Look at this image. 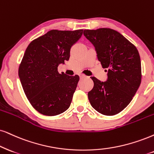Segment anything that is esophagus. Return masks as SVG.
Segmentation results:
<instances>
[{"label":"esophagus","instance_id":"1","mask_svg":"<svg viewBox=\"0 0 154 154\" xmlns=\"http://www.w3.org/2000/svg\"><path fill=\"white\" fill-rule=\"evenodd\" d=\"M79 77H80V79H83L85 77H86V75H83V74H79Z\"/></svg>","mask_w":154,"mask_h":154}]
</instances>
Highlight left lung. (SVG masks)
<instances>
[{
    "instance_id": "obj_1",
    "label": "left lung",
    "mask_w": 154,
    "mask_h": 154,
    "mask_svg": "<svg viewBox=\"0 0 154 154\" xmlns=\"http://www.w3.org/2000/svg\"><path fill=\"white\" fill-rule=\"evenodd\" d=\"M83 34L94 45L102 67L108 68L105 82L91 77L94 87L88 92L89 101L102 114L115 115L129 105L140 86L139 53L133 44L112 29L85 30Z\"/></svg>"
}]
</instances>
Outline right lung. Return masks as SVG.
<instances>
[{
	"mask_svg": "<svg viewBox=\"0 0 154 154\" xmlns=\"http://www.w3.org/2000/svg\"><path fill=\"white\" fill-rule=\"evenodd\" d=\"M83 30H52L29 44L19 67L18 76L32 106L46 116H55L70 106L78 75L60 74L57 67L70 57V49Z\"/></svg>",
	"mask_w": 154,
	"mask_h": 154,
	"instance_id": "obj_1",
	"label": "right lung"
}]
</instances>
